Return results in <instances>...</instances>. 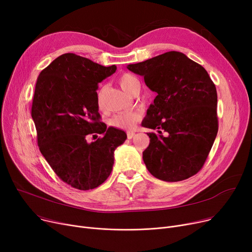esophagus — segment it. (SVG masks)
<instances>
[{
  "label": "esophagus",
  "mask_w": 252,
  "mask_h": 252,
  "mask_svg": "<svg viewBox=\"0 0 252 252\" xmlns=\"http://www.w3.org/2000/svg\"><path fill=\"white\" fill-rule=\"evenodd\" d=\"M126 136H127L128 139H133L135 137V133H134V131H127Z\"/></svg>",
  "instance_id": "34e87169"
}]
</instances>
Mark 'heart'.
Instances as JSON below:
<instances>
[{
  "mask_svg": "<svg viewBox=\"0 0 252 252\" xmlns=\"http://www.w3.org/2000/svg\"><path fill=\"white\" fill-rule=\"evenodd\" d=\"M118 83L121 85L122 89L127 93V94H131L136 89L140 88L138 79L129 73H124L121 75L118 79ZM97 103L99 109H102V100H101V93H98ZM140 121V115L136 112H126V113H118L112 116L109 121V125L113 127L126 129V130H131L134 129L136 124Z\"/></svg>",
  "mask_w": 252,
  "mask_h": 252,
  "instance_id": "obj_1",
  "label": "heart"
}]
</instances>
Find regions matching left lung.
Listing matches in <instances>:
<instances>
[{"instance_id": "left-lung-1", "label": "left lung", "mask_w": 252, "mask_h": 252, "mask_svg": "<svg viewBox=\"0 0 252 252\" xmlns=\"http://www.w3.org/2000/svg\"><path fill=\"white\" fill-rule=\"evenodd\" d=\"M127 68L157 93L142 126L150 144L143 160L150 174L165 182L186 180L199 171L216 140L217 89L200 64L170 51ZM165 132V135L162 133Z\"/></svg>"}]
</instances>
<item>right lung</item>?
<instances>
[{
	"instance_id": "right-lung-1",
	"label": "right lung",
	"mask_w": 252,
	"mask_h": 252,
	"mask_svg": "<svg viewBox=\"0 0 252 252\" xmlns=\"http://www.w3.org/2000/svg\"><path fill=\"white\" fill-rule=\"evenodd\" d=\"M115 70V65L66 53L37 77L32 117L39 151L59 179L78 190L95 189L107 180L114 150L126 139L124 130L107 128L98 112V84ZM97 133L102 136L88 143L87 137Z\"/></svg>"
}]
</instances>
